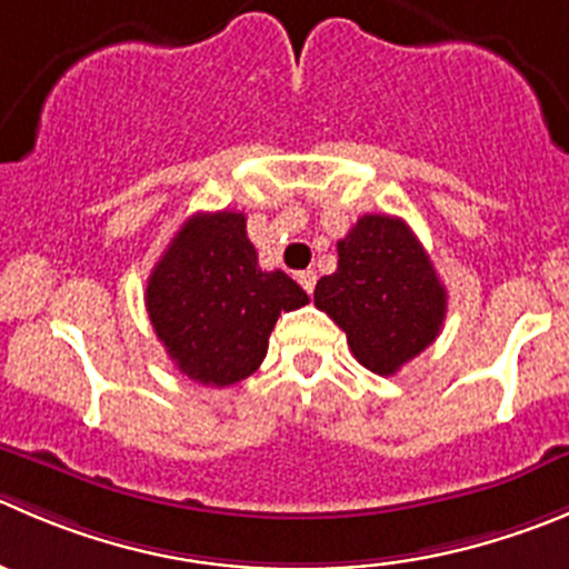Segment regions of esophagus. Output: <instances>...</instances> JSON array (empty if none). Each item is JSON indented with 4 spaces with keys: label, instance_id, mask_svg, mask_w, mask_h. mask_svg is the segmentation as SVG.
Returning <instances> with one entry per match:
<instances>
[{
    "label": "esophagus",
    "instance_id": "1",
    "mask_svg": "<svg viewBox=\"0 0 569 569\" xmlns=\"http://www.w3.org/2000/svg\"><path fill=\"white\" fill-rule=\"evenodd\" d=\"M296 279H299V284L307 290V293L316 290V279H318L316 270H301V273H296Z\"/></svg>",
    "mask_w": 569,
    "mask_h": 569
}]
</instances>
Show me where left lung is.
I'll use <instances>...</instances> for the list:
<instances>
[{
    "label": "left lung",
    "instance_id": "left-lung-1",
    "mask_svg": "<svg viewBox=\"0 0 569 569\" xmlns=\"http://www.w3.org/2000/svg\"><path fill=\"white\" fill-rule=\"evenodd\" d=\"M316 307L343 329L360 366L391 377L438 338L447 290L405 220L362 214L338 240V270L318 279Z\"/></svg>",
    "mask_w": 569,
    "mask_h": 569
}]
</instances>
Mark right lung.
<instances>
[{
	"label": "right lung",
	"instance_id": "1",
	"mask_svg": "<svg viewBox=\"0 0 569 569\" xmlns=\"http://www.w3.org/2000/svg\"><path fill=\"white\" fill-rule=\"evenodd\" d=\"M284 270H262L242 212H198L148 279L150 323L178 371L200 386L246 380L268 355L281 312L307 305Z\"/></svg>",
	"mask_w": 569,
	"mask_h": 569
}]
</instances>
